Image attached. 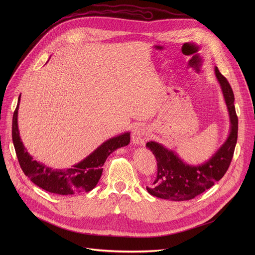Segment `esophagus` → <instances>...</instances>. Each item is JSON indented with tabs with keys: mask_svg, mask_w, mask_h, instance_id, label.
Wrapping results in <instances>:
<instances>
[{
	"mask_svg": "<svg viewBox=\"0 0 255 255\" xmlns=\"http://www.w3.org/2000/svg\"><path fill=\"white\" fill-rule=\"evenodd\" d=\"M149 137V130L144 126H137L132 132V142L134 144L144 145Z\"/></svg>",
	"mask_w": 255,
	"mask_h": 255,
	"instance_id": "esophagus-1",
	"label": "esophagus"
}]
</instances>
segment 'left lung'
Masks as SVG:
<instances>
[{
	"label": "left lung",
	"instance_id": "8db88e82",
	"mask_svg": "<svg viewBox=\"0 0 255 255\" xmlns=\"http://www.w3.org/2000/svg\"><path fill=\"white\" fill-rule=\"evenodd\" d=\"M215 74L221 86L230 117L231 127L227 140L207 162L200 165L187 164L163 145L154 141L147 142L146 146L157 161V175L153 186L146 187L150 195L170 201L192 200L213 187L226 173L237 142L238 118L230 84L218 67H215Z\"/></svg>",
	"mask_w": 255,
	"mask_h": 255
}]
</instances>
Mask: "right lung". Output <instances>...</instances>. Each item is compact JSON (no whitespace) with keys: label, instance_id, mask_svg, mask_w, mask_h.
Here are the masks:
<instances>
[{"label":"right lung","instance_id":"obj_1","mask_svg":"<svg viewBox=\"0 0 255 255\" xmlns=\"http://www.w3.org/2000/svg\"><path fill=\"white\" fill-rule=\"evenodd\" d=\"M18 105L13 115L12 138L19 164L32 183L55 195H72L92 191L103 172V165L116 149L130 142V133L126 132L105 141L84 160L67 169H53L32 158L24 147L18 129Z\"/></svg>","mask_w":255,"mask_h":255}]
</instances>
